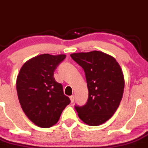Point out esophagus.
<instances>
[{
	"instance_id": "34e87169",
	"label": "esophagus",
	"mask_w": 148,
	"mask_h": 148,
	"mask_svg": "<svg viewBox=\"0 0 148 148\" xmlns=\"http://www.w3.org/2000/svg\"><path fill=\"white\" fill-rule=\"evenodd\" d=\"M70 100H71V103H73V102L74 101V95H72V96H70Z\"/></svg>"
}]
</instances>
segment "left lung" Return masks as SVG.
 Wrapping results in <instances>:
<instances>
[{"mask_svg":"<svg viewBox=\"0 0 148 148\" xmlns=\"http://www.w3.org/2000/svg\"><path fill=\"white\" fill-rule=\"evenodd\" d=\"M83 69L88 99L83 106L75 105L79 118L89 125L108 121L118 108L124 90V78L115 59L100 51L71 54Z\"/></svg>","mask_w":148,"mask_h":148,"instance_id":"1","label":"left lung"}]
</instances>
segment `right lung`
<instances>
[{
    "mask_svg": "<svg viewBox=\"0 0 148 148\" xmlns=\"http://www.w3.org/2000/svg\"><path fill=\"white\" fill-rule=\"evenodd\" d=\"M65 58V55H38L24 63L16 78L22 109L30 121L41 128L57 123L71 102L63 93L62 84L54 78V71Z\"/></svg>",
    "mask_w": 148,
    "mask_h": 148,
    "instance_id": "obj_1",
    "label": "right lung"
}]
</instances>
